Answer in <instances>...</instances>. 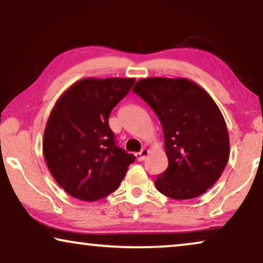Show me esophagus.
<instances>
[{
  "label": "esophagus",
  "mask_w": 263,
  "mask_h": 263,
  "mask_svg": "<svg viewBox=\"0 0 263 263\" xmlns=\"http://www.w3.org/2000/svg\"><path fill=\"white\" fill-rule=\"evenodd\" d=\"M147 154H149V150H147V149H142V150L139 151V153L136 154L137 160H138V161H144V160H145V157L147 156Z\"/></svg>",
  "instance_id": "esophagus-1"
}]
</instances>
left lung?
<instances>
[{"label": "left lung", "instance_id": "1", "mask_svg": "<svg viewBox=\"0 0 263 263\" xmlns=\"http://www.w3.org/2000/svg\"><path fill=\"white\" fill-rule=\"evenodd\" d=\"M133 91L161 121L168 168L155 180L162 194L193 199L213 186L229 160L227 124L213 99L187 79L139 80Z\"/></svg>", "mask_w": 263, "mask_h": 263}]
</instances>
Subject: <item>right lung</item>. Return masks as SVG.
Masks as SVG:
<instances>
[{
  "mask_svg": "<svg viewBox=\"0 0 263 263\" xmlns=\"http://www.w3.org/2000/svg\"><path fill=\"white\" fill-rule=\"evenodd\" d=\"M135 79H83L57 100L44 132L43 151L57 183L71 197L96 201L119 187L136 157L117 145L110 110Z\"/></svg>",
  "mask_w": 263,
  "mask_h": 263,
  "instance_id": "add662e5",
  "label": "right lung"
}]
</instances>
